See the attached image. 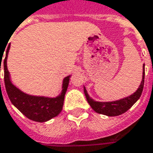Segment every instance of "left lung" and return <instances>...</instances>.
<instances>
[{
  "label": "left lung",
  "mask_w": 153,
  "mask_h": 153,
  "mask_svg": "<svg viewBox=\"0 0 153 153\" xmlns=\"http://www.w3.org/2000/svg\"><path fill=\"white\" fill-rule=\"evenodd\" d=\"M145 65H143V80L141 82L139 88H137L133 94L130 95L127 98L122 99L120 100L114 101V102H97L92 99L88 94L87 90L85 87L84 88V94L86 96L88 102L91 106L93 109L94 110L96 113L101 114H104L109 117L113 116H118L120 114H123L125 112H127L131 107L138 100L143 90L144 86V77H145Z\"/></svg>",
  "instance_id": "left-lung-1"
}]
</instances>
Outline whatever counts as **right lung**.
Instances as JSON below:
<instances>
[{
    "label": "right lung",
    "mask_w": 153,
    "mask_h": 153,
    "mask_svg": "<svg viewBox=\"0 0 153 153\" xmlns=\"http://www.w3.org/2000/svg\"><path fill=\"white\" fill-rule=\"evenodd\" d=\"M10 44L6 49V57L4 59V81L8 97L14 106L17 108L29 119L43 123L56 117L63 108L65 95L69 85V76L65 78L63 82L61 94L56 98H45L31 96L25 94L11 84L10 80L9 71L6 66V59ZM1 60H2L1 58ZM1 62L0 63V69ZM1 72V70H0Z\"/></svg>",
    "instance_id": "1"
}]
</instances>
